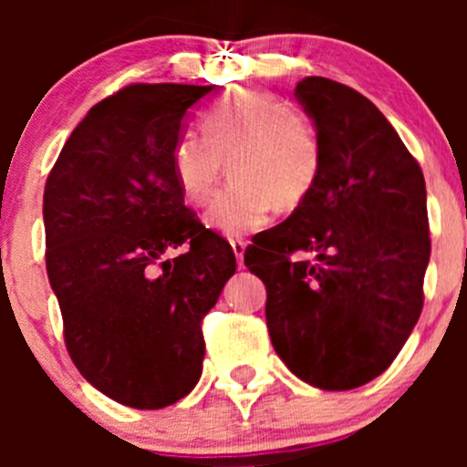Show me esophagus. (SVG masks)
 <instances>
[{
	"instance_id": "esophagus-1",
	"label": "esophagus",
	"mask_w": 467,
	"mask_h": 467,
	"mask_svg": "<svg viewBox=\"0 0 467 467\" xmlns=\"http://www.w3.org/2000/svg\"><path fill=\"white\" fill-rule=\"evenodd\" d=\"M230 246H233L234 257H237V266L244 268V253H246V242H242V239H233V242H230Z\"/></svg>"
}]
</instances>
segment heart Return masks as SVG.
I'll return each instance as SVG.
<instances>
[{
	"mask_svg": "<svg viewBox=\"0 0 467 467\" xmlns=\"http://www.w3.org/2000/svg\"><path fill=\"white\" fill-rule=\"evenodd\" d=\"M205 135L185 130L171 167L182 199L203 207L228 176L233 185L207 212V225L225 237H246L271 223L275 207L296 210L323 171L317 126L266 89H237L205 112Z\"/></svg>",
	"mask_w": 467,
	"mask_h": 467,
	"instance_id": "obj_1",
	"label": "heart"
}]
</instances>
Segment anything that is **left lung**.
Listing matches in <instances>:
<instances>
[{
	"mask_svg": "<svg viewBox=\"0 0 467 467\" xmlns=\"http://www.w3.org/2000/svg\"><path fill=\"white\" fill-rule=\"evenodd\" d=\"M323 171L244 264L266 285V325L286 368L323 390L375 379L422 312L431 242L420 164L373 101L323 77L296 86ZM314 252V263H294Z\"/></svg>",
	"mask_w": 467,
	"mask_h": 467,
	"instance_id": "obj_1",
	"label": "left lung"
}]
</instances>
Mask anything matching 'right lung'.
<instances>
[{"instance_id": "1", "label": "right lung", "mask_w": 467, "mask_h": 467, "mask_svg": "<svg viewBox=\"0 0 467 467\" xmlns=\"http://www.w3.org/2000/svg\"><path fill=\"white\" fill-rule=\"evenodd\" d=\"M216 86H129L89 108L45 185L47 275L78 373L133 409L185 398L203 370L201 321L234 253L185 205L171 153ZM186 246L182 256L163 257Z\"/></svg>"}]
</instances>
